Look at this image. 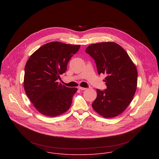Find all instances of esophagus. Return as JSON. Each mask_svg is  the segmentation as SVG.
Returning a JSON list of instances; mask_svg holds the SVG:
<instances>
[{
  "mask_svg": "<svg viewBox=\"0 0 159 159\" xmlns=\"http://www.w3.org/2000/svg\"><path fill=\"white\" fill-rule=\"evenodd\" d=\"M78 89H80V90H85V89H86V88H85V87H79Z\"/></svg>",
  "mask_w": 159,
  "mask_h": 159,
  "instance_id": "34e87169",
  "label": "esophagus"
}]
</instances>
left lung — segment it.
I'll return each instance as SVG.
<instances>
[{
	"label": "left lung",
	"mask_w": 159,
	"mask_h": 159,
	"mask_svg": "<svg viewBox=\"0 0 159 159\" xmlns=\"http://www.w3.org/2000/svg\"><path fill=\"white\" fill-rule=\"evenodd\" d=\"M85 52L95 61L98 74L106 75V89H96L97 98L92 106L104 118L122 113L130 104L137 86L138 72L126 52L117 43L92 44Z\"/></svg>",
	"instance_id": "left-lung-1"
}]
</instances>
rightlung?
Here are the masks:
<instances>
[{
	"label": "right lung",
	"instance_id": "1",
	"mask_svg": "<svg viewBox=\"0 0 159 159\" xmlns=\"http://www.w3.org/2000/svg\"><path fill=\"white\" fill-rule=\"evenodd\" d=\"M80 45L50 42L34 52L26 62L24 87L27 96L42 115L55 117L70 108L75 87H66L57 80Z\"/></svg>",
	"mask_w": 159,
	"mask_h": 159
}]
</instances>
